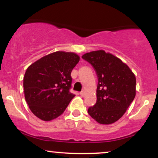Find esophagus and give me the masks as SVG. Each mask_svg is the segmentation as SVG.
Listing matches in <instances>:
<instances>
[{
	"mask_svg": "<svg viewBox=\"0 0 158 158\" xmlns=\"http://www.w3.org/2000/svg\"><path fill=\"white\" fill-rule=\"evenodd\" d=\"M80 96H81V97H84V96H85V92L84 91L80 92Z\"/></svg>",
	"mask_w": 158,
	"mask_h": 158,
	"instance_id": "obj_1",
	"label": "esophagus"
}]
</instances>
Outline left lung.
<instances>
[{
    "label": "left lung",
    "mask_w": 158,
    "mask_h": 158,
    "mask_svg": "<svg viewBox=\"0 0 158 158\" xmlns=\"http://www.w3.org/2000/svg\"><path fill=\"white\" fill-rule=\"evenodd\" d=\"M81 58L94 67L98 77L97 103L88 108V114L99 124L117 122L135 97V73L120 59L103 50L87 52Z\"/></svg>",
    "instance_id": "left-lung-1"
}]
</instances>
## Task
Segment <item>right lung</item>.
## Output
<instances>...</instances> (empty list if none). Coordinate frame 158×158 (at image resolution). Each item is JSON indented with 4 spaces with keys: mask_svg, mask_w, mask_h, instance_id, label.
Instances as JSON below:
<instances>
[{
    "mask_svg": "<svg viewBox=\"0 0 158 158\" xmlns=\"http://www.w3.org/2000/svg\"><path fill=\"white\" fill-rule=\"evenodd\" d=\"M80 57L75 52L56 51L32 63L23 77L24 97L32 114L43 121L61 115L75 94H71L72 70Z\"/></svg>",
    "mask_w": 158,
    "mask_h": 158,
    "instance_id": "1",
    "label": "right lung"
}]
</instances>
